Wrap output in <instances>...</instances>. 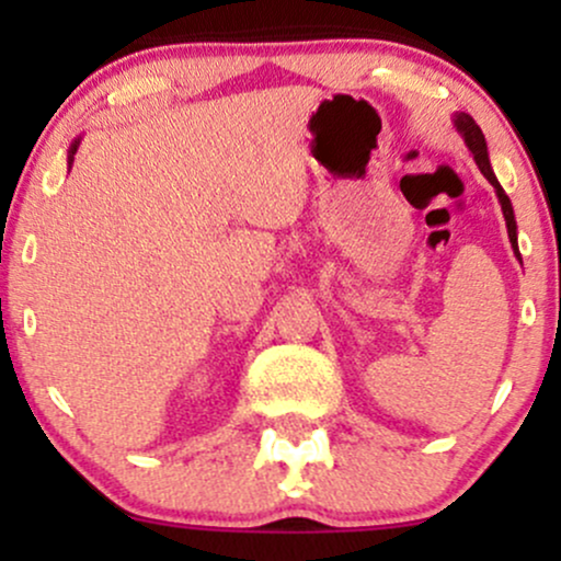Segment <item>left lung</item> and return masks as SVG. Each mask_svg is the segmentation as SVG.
<instances>
[{
	"instance_id": "1",
	"label": "left lung",
	"mask_w": 561,
	"mask_h": 561,
	"mask_svg": "<svg viewBox=\"0 0 561 561\" xmlns=\"http://www.w3.org/2000/svg\"><path fill=\"white\" fill-rule=\"evenodd\" d=\"M499 199H501V210H504V218H506V227H508V237L512 240H517V224H514V210H512V203H508V197L504 192H499ZM508 358V345H506V353H504V364Z\"/></svg>"
}]
</instances>
